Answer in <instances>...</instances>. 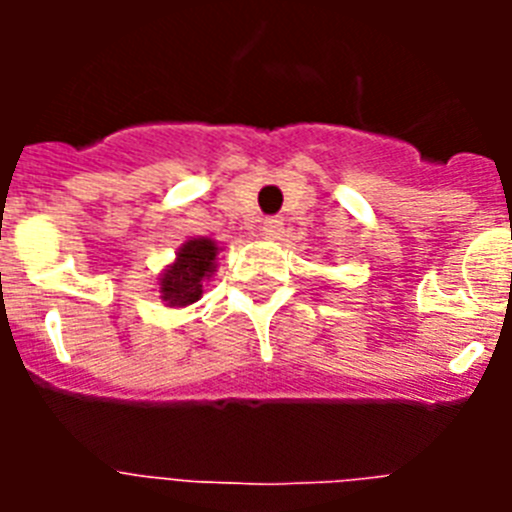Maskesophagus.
Segmentation results:
<instances>
[{
  "label": "esophagus",
  "mask_w": 512,
  "mask_h": 512,
  "mask_svg": "<svg viewBox=\"0 0 512 512\" xmlns=\"http://www.w3.org/2000/svg\"><path fill=\"white\" fill-rule=\"evenodd\" d=\"M261 230H264L266 238H279L284 230V223L279 220V217H266L264 225H261Z\"/></svg>",
  "instance_id": "34e87169"
}]
</instances>
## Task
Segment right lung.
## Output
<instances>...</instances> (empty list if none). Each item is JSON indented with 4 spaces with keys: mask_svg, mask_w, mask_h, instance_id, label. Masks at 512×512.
<instances>
[{
    "mask_svg": "<svg viewBox=\"0 0 512 512\" xmlns=\"http://www.w3.org/2000/svg\"><path fill=\"white\" fill-rule=\"evenodd\" d=\"M217 248L207 238L187 241L176 256L174 266L161 279V292L169 305H189L202 295V282L215 269Z\"/></svg>",
    "mask_w": 512,
    "mask_h": 512,
    "instance_id": "add662e5",
    "label": "right lung"
}]
</instances>
